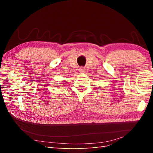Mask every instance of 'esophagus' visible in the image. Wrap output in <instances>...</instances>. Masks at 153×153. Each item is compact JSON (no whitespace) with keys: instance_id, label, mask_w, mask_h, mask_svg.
<instances>
[{"instance_id":"34e87169","label":"esophagus","mask_w":153,"mask_h":153,"mask_svg":"<svg viewBox=\"0 0 153 153\" xmlns=\"http://www.w3.org/2000/svg\"><path fill=\"white\" fill-rule=\"evenodd\" d=\"M79 72L82 73V74H84L85 72V68H83V67H81L79 68Z\"/></svg>"}]
</instances>
